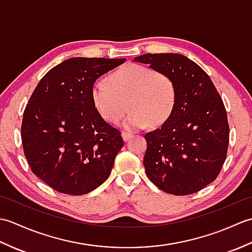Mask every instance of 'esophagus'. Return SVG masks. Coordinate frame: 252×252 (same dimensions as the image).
<instances>
[{"label": "esophagus", "instance_id": "obj_1", "mask_svg": "<svg viewBox=\"0 0 252 252\" xmlns=\"http://www.w3.org/2000/svg\"><path fill=\"white\" fill-rule=\"evenodd\" d=\"M122 138H123V141H127L129 140L130 137H132V133H129V132H122Z\"/></svg>", "mask_w": 252, "mask_h": 252}]
</instances>
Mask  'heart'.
<instances>
[{
	"label": "heart",
	"mask_w": 252,
	"mask_h": 252,
	"mask_svg": "<svg viewBox=\"0 0 252 252\" xmlns=\"http://www.w3.org/2000/svg\"><path fill=\"white\" fill-rule=\"evenodd\" d=\"M108 83L96 81L91 91L99 115L109 122H117L127 110L130 115L122 122L126 130L161 126L174 110L176 85L169 74L147 66L127 63L108 78Z\"/></svg>",
	"instance_id": "obj_1"
}]
</instances>
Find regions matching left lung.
<instances>
[{
  "mask_svg": "<svg viewBox=\"0 0 252 252\" xmlns=\"http://www.w3.org/2000/svg\"><path fill=\"white\" fill-rule=\"evenodd\" d=\"M134 62L169 74L178 91L172 115L144 136L146 174L168 194L199 191L217 179L226 159L229 127L221 96L205 70L183 55L148 53Z\"/></svg>",
  "mask_w": 252,
  "mask_h": 252,
  "instance_id": "obj_1",
  "label": "left lung"
}]
</instances>
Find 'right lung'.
Segmentation results:
<instances>
[{"label":"right lung","instance_id":"1","mask_svg":"<svg viewBox=\"0 0 252 252\" xmlns=\"http://www.w3.org/2000/svg\"><path fill=\"white\" fill-rule=\"evenodd\" d=\"M126 58L73 57L41 79L24 111L21 141L37 178L63 194L84 195L103 184L123 146L92 100L93 84Z\"/></svg>","mask_w":252,"mask_h":252}]
</instances>
